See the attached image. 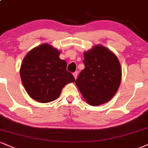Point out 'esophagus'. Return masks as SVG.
Here are the masks:
<instances>
[{
  "label": "esophagus",
  "mask_w": 148,
  "mask_h": 148,
  "mask_svg": "<svg viewBox=\"0 0 148 148\" xmlns=\"http://www.w3.org/2000/svg\"><path fill=\"white\" fill-rule=\"evenodd\" d=\"M73 76H74V79H76V78H77V76H78V72H74V74H73Z\"/></svg>",
  "instance_id": "1"
}]
</instances>
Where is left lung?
<instances>
[{
	"instance_id": "8db88e82",
	"label": "left lung",
	"mask_w": 148,
	"mask_h": 148,
	"mask_svg": "<svg viewBox=\"0 0 148 148\" xmlns=\"http://www.w3.org/2000/svg\"><path fill=\"white\" fill-rule=\"evenodd\" d=\"M84 69L75 82L89 105L98 106L112 99L120 86L122 70L117 56L101 45L84 51Z\"/></svg>"
}]
</instances>
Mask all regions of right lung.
I'll list each match as a JSON object with an SVG mask.
<instances>
[{
    "instance_id": "add662e5",
    "label": "right lung",
    "mask_w": 148,
    "mask_h": 148,
    "mask_svg": "<svg viewBox=\"0 0 148 148\" xmlns=\"http://www.w3.org/2000/svg\"><path fill=\"white\" fill-rule=\"evenodd\" d=\"M60 51L47 43L31 49L23 60L21 79L27 93L39 103L58 99L64 87L75 79L67 71V63L59 58Z\"/></svg>"
}]
</instances>
